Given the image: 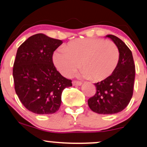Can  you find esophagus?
<instances>
[{
  "label": "esophagus",
  "mask_w": 147,
  "mask_h": 147,
  "mask_svg": "<svg viewBox=\"0 0 147 147\" xmlns=\"http://www.w3.org/2000/svg\"><path fill=\"white\" fill-rule=\"evenodd\" d=\"M82 83L81 82H78V81H72V85L73 86H81Z\"/></svg>",
  "instance_id": "1"
}]
</instances>
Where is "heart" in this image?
Returning <instances> with one entry per match:
<instances>
[{"label": "heart", "instance_id": "1", "mask_svg": "<svg viewBox=\"0 0 147 147\" xmlns=\"http://www.w3.org/2000/svg\"><path fill=\"white\" fill-rule=\"evenodd\" d=\"M119 59V50L113 42L97 38L74 40L53 55L54 64L61 75L70 76L80 63L81 75L95 82L110 77Z\"/></svg>", "mask_w": 147, "mask_h": 147}]
</instances>
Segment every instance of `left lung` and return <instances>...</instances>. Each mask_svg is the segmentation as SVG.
Listing matches in <instances>:
<instances>
[{"mask_svg":"<svg viewBox=\"0 0 147 147\" xmlns=\"http://www.w3.org/2000/svg\"><path fill=\"white\" fill-rule=\"evenodd\" d=\"M110 38L117 45L119 59L110 77L95 83L96 93L88 100L93 112L109 115L121 112L129 104L133 96L136 68L131 50L120 38L112 34Z\"/></svg>","mask_w":147,"mask_h":147,"instance_id":"obj_1","label":"left lung"}]
</instances>
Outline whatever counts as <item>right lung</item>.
Masks as SVG:
<instances>
[{
	"mask_svg": "<svg viewBox=\"0 0 147 147\" xmlns=\"http://www.w3.org/2000/svg\"><path fill=\"white\" fill-rule=\"evenodd\" d=\"M62 43L36 34L18 48L13 68L15 91L23 106L34 113H55L61 104L63 89L72 86V81L61 75L52 61L54 52Z\"/></svg>",
	"mask_w": 147,
	"mask_h": 147,
	"instance_id": "add662e5",
	"label": "right lung"
}]
</instances>
